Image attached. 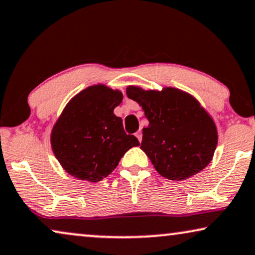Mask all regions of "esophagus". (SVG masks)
<instances>
[{"mask_svg": "<svg viewBox=\"0 0 255 255\" xmlns=\"http://www.w3.org/2000/svg\"><path fill=\"white\" fill-rule=\"evenodd\" d=\"M135 137L138 138V140H139V142L141 141V139H142V134H141V131H137L135 132Z\"/></svg>", "mask_w": 255, "mask_h": 255, "instance_id": "esophagus-1", "label": "esophagus"}]
</instances>
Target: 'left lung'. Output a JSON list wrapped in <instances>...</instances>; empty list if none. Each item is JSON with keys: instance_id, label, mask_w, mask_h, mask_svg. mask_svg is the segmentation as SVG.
<instances>
[{"instance_id": "1", "label": "left lung", "mask_w": 255, "mask_h": 255, "mask_svg": "<svg viewBox=\"0 0 255 255\" xmlns=\"http://www.w3.org/2000/svg\"><path fill=\"white\" fill-rule=\"evenodd\" d=\"M127 95L142 108L149 122L142 128L140 148L160 175L183 181L210 163L217 128L193 95L174 87L145 90L137 86H128Z\"/></svg>"}]
</instances>
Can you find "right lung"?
<instances>
[{
  "label": "right lung",
  "mask_w": 255,
  "mask_h": 255,
  "mask_svg": "<svg viewBox=\"0 0 255 255\" xmlns=\"http://www.w3.org/2000/svg\"><path fill=\"white\" fill-rule=\"evenodd\" d=\"M123 94L102 83L73 97L51 132L55 158L69 175L99 182L116 168L122 156L138 139L125 133L122 118L114 114Z\"/></svg>",
  "instance_id": "obj_1"
}]
</instances>
